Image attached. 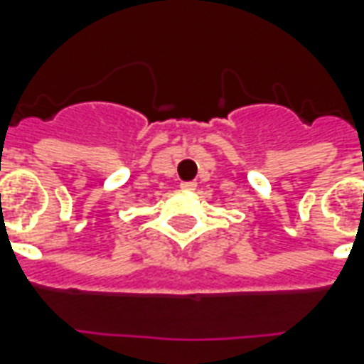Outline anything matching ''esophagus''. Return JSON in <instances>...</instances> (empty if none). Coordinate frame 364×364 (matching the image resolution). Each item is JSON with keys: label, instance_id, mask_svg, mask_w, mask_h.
<instances>
[{"label": "esophagus", "instance_id": "obj_1", "mask_svg": "<svg viewBox=\"0 0 364 364\" xmlns=\"http://www.w3.org/2000/svg\"><path fill=\"white\" fill-rule=\"evenodd\" d=\"M179 187H181L183 191H194V188H196V183H194V181H183Z\"/></svg>", "mask_w": 364, "mask_h": 364}]
</instances>
